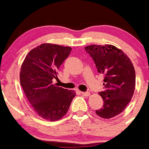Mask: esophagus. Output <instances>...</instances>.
<instances>
[{
    "mask_svg": "<svg viewBox=\"0 0 149 149\" xmlns=\"http://www.w3.org/2000/svg\"><path fill=\"white\" fill-rule=\"evenodd\" d=\"M81 95H84V96H86V97H88V96H89V95H90V92H88V91H81Z\"/></svg>",
    "mask_w": 149,
    "mask_h": 149,
    "instance_id": "esophagus-1",
    "label": "esophagus"
}]
</instances>
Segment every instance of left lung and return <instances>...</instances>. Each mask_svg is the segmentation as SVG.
I'll list each match as a JSON object with an SVG mask.
<instances>
[{"label":"left lung","instance_id":"1","mask_svg":"<svg viewBox=\"0 0 149 149\" xmlns=\"http://www.w3.org/2000/svg\"><path fill=\"white\" fill-rule=\"evenodd\" d=\"M84 49L93 59L97 71L104 75V90L98 93L104 104L95 112L103 118L115 117L123 111L133 96L134 66L128 56L113 45H93Z\"/></svg>","mask_w":149,"mask_h":149}]
</instances>
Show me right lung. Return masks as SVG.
<instances>
[{"label": "right lung", "mask_w": 149, "mask_h": 149, "mask_svg": "<svg viewBox=\"0 0 149 149\" xmlns=\"http://www.w3.org/2000/svg\"><path fill=\"white\" fill-rule=\"evenodd\" d=\"M71 52L70 47L42 44L27 54L20 72V81L34 111L51 122L61 119L76 95L54 84L58 69Z\"/></svg>", "instance_id": "obj_1"}]
</instances>
